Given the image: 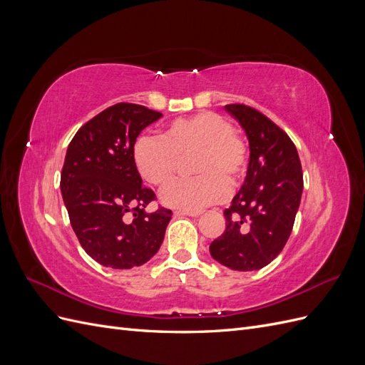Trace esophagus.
Segmentation results:
<instances>
[{
	"label": "esophagus",
	"instance_id": "1",
	"mask_svg": "<svg viewBox=\"0 0 365 365\" xmlns=\"http://www.w3.org/2000/svg\"><path fill=\"white\" fill-rule=\"evenodd\" d=\"M200 215H202V210H176V212H175V216L197 217Z\"/></svg>",
	"mask_w": 365,
	"mask_h": 365
}]
</instances>
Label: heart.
<instances>
[{"mask_svg": "<svg viewBox=\"0 0 365 365\" xmlns=\"http://www.w3.org/2000/svg\"><path fill=\"white\" fill-rule=\"evenodd\" d=\"M197 176L170 184L161 202L180 210H201L222 201L229 185H236L247 170V146L222 115L204 111L175 120L161 138L141 135L132 148V160L143 180L164 187L178 170L180 160L192 157Z\"/></svg>", "mask_w": 365, "mask_h": 365, "instance_id": "obj_1", "label": "heart"}]
</instances>
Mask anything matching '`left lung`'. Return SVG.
I'll list each match as a JSON object with an SVG mask.
<instances>
[{
  "label": "left lung",
  "instance_id": "1",
  "mask_svg": "<svg viewBox=\"0 0 365 365\" xmlns=\"http://www.w3.org/2000/svg\"><path fill=\"white\" fill-rule=\"evenodd\" d=\"M225 111L244 129L250 161L245 181L225 208V231L210 245L212 257L235 271H257L282 252L303 193V173L291 138L245 105Z\"/></svg>",
  "mask_w": 365,
  "mask_h": 365
}]
</instances>
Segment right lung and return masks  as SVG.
I'll return each mask as SVG.
<instances>
[{"mask_svg":"<svg viewBox=\"0 0 365 365\" xmlns=\"http://www.w3.org/2000/svg\"><path fill=\"white\" fill-rule=\"evenodd\" d=\"M163 114L117 103L83 125L65 155L61 192L85 252L114 269L140 267L160 250L172 212H146L155 200L132 160L140 132Z\"/></svg>","mask_w":365,"mask_h":365,"instance_id":"add662e5","label":"right lung"}]
</instances>
